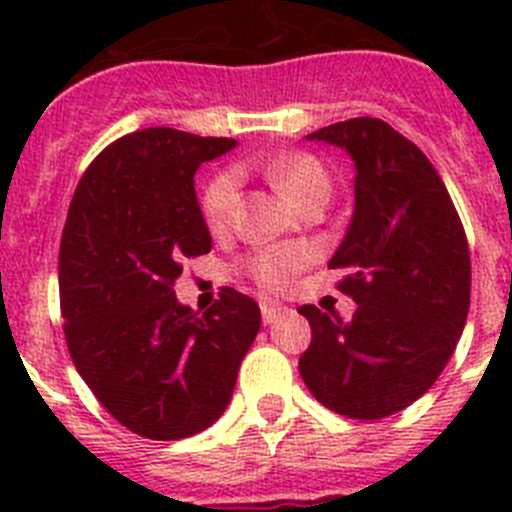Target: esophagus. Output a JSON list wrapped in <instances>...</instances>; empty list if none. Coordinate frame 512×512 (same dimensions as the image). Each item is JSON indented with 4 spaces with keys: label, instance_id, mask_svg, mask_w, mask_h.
I'll return each mask as SVG.
<instances>
[{
    "label": "esophagus",
    "instance_id": "obj_1",
    "mask_svg": "<svg viewBox=\"0 0 512 512\" xmlns=\"http://www.w3.org/2000/svg\"><path fill=\"white\" fill-rule=\"evenodd\" d=\"M284 312H287V307L274 305V302H264V305H261V318H264L266 325L277 323V320L282 318Z\"/></svg>",
    "mask_w": 512,
    "mask_h": 512
}]
</instances>
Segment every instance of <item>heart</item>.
Wrapping results in <instances>:
<instances>
[{"instance_id": "b5f03b06", "label": "heart", "mask_w": 512, "mask_h": 512, "mask_svg": "<svg viewBox=\"0 0 512 512\" xmlns=\"http://www.w3.org/2000/svg\"><path fill=\"white\" fill-rule=\"evenodd\" d=\"M264 169L271 182L277 184L297 207L315 194H330L328 171L310 153H282V156L271 158ZM235 197H238L235 171H220L207 182L205 192H202V215H205L210 228H220V225L228 223L230 212L235 207ZM305 261L307 253L302 248H269V251L256 253L248 261V274L259 287L274 292V289L287 287L289 279L305 266Z\"/></svg>"}]
</instances>
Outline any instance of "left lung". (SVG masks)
Returning a JSON list of instances; mask_svg holds the SVG:
<instances>
[{"label": "left lung", "mask_w": 512, "mask_h": 512, "mask_svg": "<svg viewBox=\"0 0 512 512\" xmlns=\"http://www.w3.org/2000/svg\"><path fill=\"white\" fill-rule=\"evenodd\" d=\"M351 156L354 215L330 269L356 312L302 305L312 341L300 374L312 397L346 418L400 413L431 390L467 323L472 261L441 176L415 143L377 117L307 135Z\"/></svg>", "instance_id": "obj_1"}]
</instances>
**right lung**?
<instances>
[{
  "label": "right lung",
  "instance_id": "add662e5",
  "mask_svg": "<svg viewBox=\"0 0 512 512\" xmlns=\"http://www.w3.org/2000/svg\"><path fill=\"white\" fill-rule=\"evenodd\" d=\"M235 148L146 128L104 148L81 176L58 253L63 333L76 372L138 436L179 441L228 408L261 310L223 289L197 315L174 295L182 261L210 253L194 174Z\"/></svg>",
  "mask_w": 512,
  "mask_h": 512
}]
</instances>
